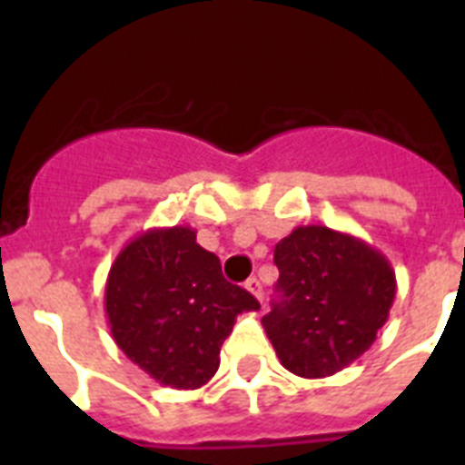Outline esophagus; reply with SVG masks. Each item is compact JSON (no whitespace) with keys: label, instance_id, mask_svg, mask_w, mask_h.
Segmentation results:
<instances>
[{"label":"esophagus","instance_id":"1","mask_svg":"<svg viewBox=\"0 0 465 465\" xmlns=\"http://www.w3.org/2000/svg\"><path fill=\"white\" fill-rule=\"evenodd\" d=\"M244 289L249 291V293H252L253 298L258 300V302H262V289H261V282H258L256 277H252V279H249V282L244 283Z\"/></svg>","mask_w":465,"mask_h":465}]
</instances>
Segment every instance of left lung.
Listing matches in <instances>:
<instances>
[{"label": "left lung", "mask_w": 465, "mask_h": 465, "mask_svg": "<svg viewBox=\"0 0 465 465\" xmlns=\"http://www.w3.org/2000/svg\"><path fill=\"white\" fill-rule=\"evenodd\" d=\"M279 300L262 328L289 372L322 380L363 356L389 319L396 272L381 252L326 225H298L274 246Z\"/></svg>", "instance_id": "1"}]
</instances>
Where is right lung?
I'll list each match as a JSON object with an SVG mask.
<instances>
[{
    "label": "right lung",
    "mask_w": 465,
    "mask_h": 465,
    "mask_svg": "<svg viewBox=\"0 0 465 465\" xmlns=\"http://www.w3.org/2000/svg\"><path fill=\"white\" fill-rule=\"evenodd\" d=\"M261 310L223 279L221 261L191 225L149 228L111 262L104 312L111 338L158 384L200 389L221 363V344L242 312Z\"/></svg>",
    "instance_id": "right-lung-1"
}]
</instances>
